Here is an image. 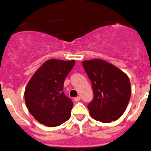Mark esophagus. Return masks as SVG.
<instances>
[{"mask_svg": "<svg viewBox=\"0 0 151 151\" xmlns=\"http://www.w3.org/2000/svg\"><path fill=\"white\" fill-rule=\"evenodd\" d=\"M80 99H81V98H80V96H77V97H75V98H74V101H80Z\"/></svg>", "mask_w": 151, "mask_h": 151, "instance_id": "obj_1", "label": "esophagus"}]
</instances>
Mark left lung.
Returning <instances> with one entry per match:
<instances>
[{
	"mask_svg": "<svg viewBox=\"0 0 151 151\" xmlns=\"http://www.w3.org/2000/svg\"><path fill=\"white\" fill-rule=\"evenodd\" d=\"M82 64L93 91V99L88 105L91 117L102 123L118 120L130 100L132 90L128 76L100 59L85 60Z\"/></svg>",
	"mask_w": 151,
	"mask_h": 151,
	"instance_id": "1",
	"label": "left lung"
}]
</instances>
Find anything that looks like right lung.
<instances>
[{
  "mask_svg": "<svg viewBox=\"0 0 151 151\" xmlns=\"http://www.w3.org/2000/svg\"><path fill=\"white\" fill-rule=\"evenodd\" d=\"M74 63V60H47L27 85L25 104L30 114L42 124L55 127L69 119L73 102L63 92V83Z\"/></svg>",
  "mask_w": 151,
  "mask_h": 151,
  "instance_id": "add662e5",
  "label": "right lung"
}]
</instances>
